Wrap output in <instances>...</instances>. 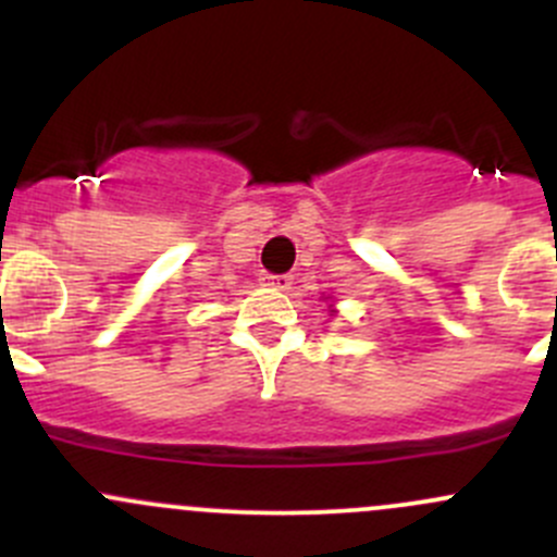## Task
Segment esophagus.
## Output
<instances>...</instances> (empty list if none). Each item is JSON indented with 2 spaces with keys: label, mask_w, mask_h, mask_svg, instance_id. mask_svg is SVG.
<instances>
[{
  "label": "esophagus",
  "mask_w": 557,
  "mask_h": 557,
  "mask_svg": "<svg viewBox=\"0 0 557 557\" xmlns=\"http://www.w3.org/2000/svg\"><path fill=\"white\" fill-rule=\"evenodd\" d=\"M261 283L267 285V288H274V290H290L294 277H290V274H263Z\"/></svg>",
  "instance_id": "34e87169"
}]
</instances>
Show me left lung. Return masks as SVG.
Listing matches in <instances>:
<instances>
[{"label":"left lung","mask_w":557,"mask_h":557,"mask_svg":"<svg viewBox=\"0 0 557 557\" xmlns=\"http://www.w3.org/2000/svg\"><path fill=\"white\" fill-rule=\"evenodd\" d=\"M329 299H331V296H325V301H329ZM329 312H331V314H336V307H334V305H329Z\"/></svg>","instance_id":"obj_1"}]
</instances>
